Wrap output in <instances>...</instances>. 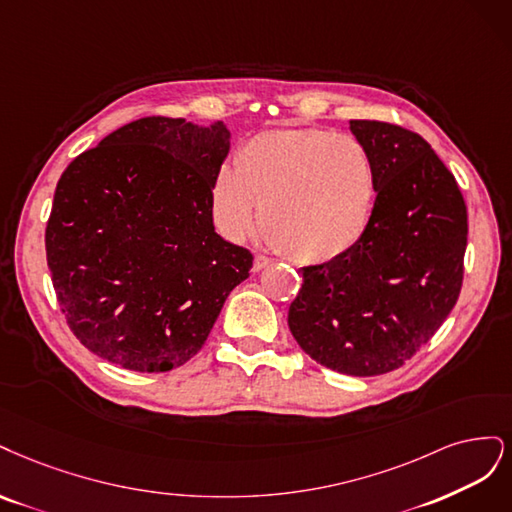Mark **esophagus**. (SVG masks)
<instances>
[{
	"mask_svg": "<svg viewBox=\"0 0 512 512\" xmlns=\"http://www.w3.org/2000/svg\"><path fill=\"white\" fill-rule=\"evenodd\" d=\"M272 263V259L270 257H266V255H257L255 257V261H253V272H261L263 268H268Z\"/></svg>",
	"mask_w": 512,
	"mask_h": 512,
	"instance_id": "obj_1",
	"label": "esophagus"
}]
</instances>
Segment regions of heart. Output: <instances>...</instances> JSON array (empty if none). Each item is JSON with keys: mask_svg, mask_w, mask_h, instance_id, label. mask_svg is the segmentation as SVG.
Returning <instances> with one entry per match:
<instances>
[{"mask_svg": "<svg viewBox=\"0 0 512 512\" xmlns=\"http://www.w3.org/2000/svg\"><path fill=\"white\" fill-rule=\"evenodd\" d=\"M376 170L359 140L325 129H274L246 142L214 176L210 206L223 232L249 236L261 206L268 242L298 263H329L368 232Z\"/></svg>", "mask_w": 512, "mask_h": 512, "instance_id": "obj_1", "label": "heart"}]
</instances>
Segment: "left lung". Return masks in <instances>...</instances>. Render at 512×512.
<instances>
[{
	"label": "left lung",
	"instance_id": "8db88e82",
	"mask_svg": "<svg viewBox=\"0 0 512 512\" xmlns=\"http://www.w3.org/2000/svg\"><path fill=\"white\" fill-rule=\"evenodd\" d=\"M376 170L364 238L346 255L302 268L289 329L317 364L351 376L400 368L453 310L468 238L455 176L415 131L349 121Z\"/></svg>",
	"mask_w": 512,
	"mask_h": 512
}]
</instances>
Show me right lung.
<instances>
[{
  "instance_id": "obj_1",
  "label": "right lung",
  "mask_w": 512,
  "mask_h": 512,
  "mask_svg": "<svg viewBox=\"0 0 512 512\" xmlns=\"http://www.w3.org/2000/svg\"><path fill=\"white\" fill-rule=\"evenodd\" d=\"M223 121L146 117L61 174L46 261L74 336L110 364L168 372L202 349L253 255L214 232Z\"/></svg>"
}]
</instances>
